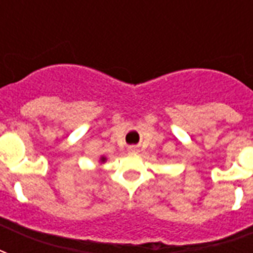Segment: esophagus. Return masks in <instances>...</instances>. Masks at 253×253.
<instances>
[{
	"mask_svg": "<svg viewBox=\"0 0 253 253\" xmlns=\"http://www.w3.org/2000/svg\"><path fill=\"white\" fill-rule=\"evenodd\" d=\"M128 151H130V152H132V154H138V152H139V150L135 146L128 147Z\"/></svg>",
	"mask_w": 253,
	"mask_h": 253,
	"instance_id": "esophagus-1",
	"label": "esophagus"
}]
</instances>
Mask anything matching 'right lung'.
Segmentation results:
<instances>
[{
  "instance_id": "add662e5",
  "label": "right lung",
  "mask_w": 253,
  "mask_h": 253,
  "mask_svg": "<svg viewBox=\"0 0 253 253\" xmlns=\"http://www.w3.org/2000/svg\"><path fill=\"white\" fill-rule=\"evenodd\" d=\"M106 160L107 159L105 158V156H101V158H99V163H101V164H105V163H106Z\"/></svg>"
}]
</instances>
